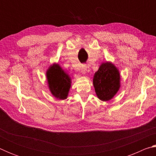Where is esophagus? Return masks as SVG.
<instances>
[{
  "mask_svg": "<svg viewBox=\"0 0 156 156\" xmlns=\"http://www.w3.org/2000/svg\"><path fill=\"white\" fill-rule=\"evenodd\" d=\"M87 67L86 65H82L81 66V72L83 73H85L87 72Z\"/></svg>",
  "mask_w": 156,
  "mask_h": 156,
  "instance_id": "34e87169",
  "label": "esophagus"
}]
</instances>
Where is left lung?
Instances as JSON below:
<instances>
[{
  "label": "left lung",
  "mask_w": 156,
  "mask_h": 156,
  "mask_svg": "<svg viewBox=\"0 0 156 156\" xmlns=\"http://www.w3.org/2000/svg\"><path fill=\"white\" fill-rule=\"evenodd\" d=\"M120 73L112 63H102L95 73L93 83L95 91L100 100L112 99L120 88Z\"/></svg>",
  "instance_id": "left-lung-1"
}]
</instances>
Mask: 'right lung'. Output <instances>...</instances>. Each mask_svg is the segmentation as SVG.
Segmentation results:
<instances>
[{
	"label": "right lung",
	"instance_id": "add662e5",
	"mask_svg": "<svg viewBox=\"0 0 156 156\" xmlns=\"http://www.w3.org/2000/svg\"><path fill=\"white\" fill-rule=\"evenodd\" d=\"M47 77L51 94L57 98H67L71 86V80L61 67L58 65L51 66L47 70Z\"/></svg>",
	"mask_w": 156,
	"mask_h": 156
}]
</instances>
